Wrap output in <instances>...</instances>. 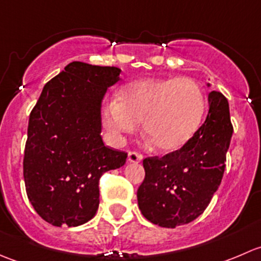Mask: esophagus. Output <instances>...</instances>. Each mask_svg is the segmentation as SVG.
<instances>
[{
    "instance_id": "obj_1",
    "label": "esophagus",
    "mask_w": 261,
    "mask_h": 261,
    "mask_svg": "<svg viewBox=\"0 0 261 261\" xmlns=\"http://www.w3.org/2000/svg\"><path fill=\"white\" fill-rule=\"evenodd\" d=\"M127 162L133 163V164H138V163L143 162V155L139 154V152L130 151L127 155Z\"/></svg>"
}]
</instances>
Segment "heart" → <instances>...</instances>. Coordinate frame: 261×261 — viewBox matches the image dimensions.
Segmentation results:
<instances>
[{"label": "heart", "mask_w": 261, "mask_h": 261, "mask_svg": "<svg viewBox=\"0 0 261 261\" xmlns=\"http://www.w3.org/2000/svg\"><path fill=\"white\" fill-rule=\"evenodd\" d=\"M206 97L189 78H145L121 89L118 99L103 107L106 127L120 136L138 130L158 150L177 151L186 145L203 120Z\"/></svg>", "instance_id": "1"}]
</instances>
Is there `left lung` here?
Masks as SVG:
<instances>
[{"instance_id": "1", "label": "left lung", "mask_w": 261, "mask_h": 261, "mask_svg": "<svg viewBox=\"0 0 261 261\" xmlns=\"http://www.w3.org/2000/svg\"><path fill=\"white\" fill-rule=\"evenodd\" d=\"M208 103L206 120L186 145L143 162L145 179L138 189V203L155 225L174 228L196 220L222 180L233 128L226 97L212 91Z\"/></svg>"}]
</instances>
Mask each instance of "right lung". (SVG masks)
I'll use <instances>...</instances> for the list:
<instances>
[{"instance_id": "right-lung-1", "label": "right lung", "mask_w": 261, "mask_h": 261, "mask_svg": "<svg viewBox=\"0 0 261 261\" xmlns=\"http://www.w3.org/2000/svg\"><path fill=\"white\" fill-rule=\"evenodd\" d=\"M121 69L72 62L44 86L29 118L26 193L38 215L58 226L83 225L99 204L98 180L127 154L105 146L102 103Z\"/></svg>"}]
</instances>
